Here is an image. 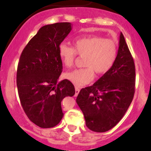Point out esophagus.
I'll list each match as a JSON object with an SVG mask.
<instances>
[{
    "label": "esophagus",
    "instance_id": "obj_1",
    "mask_svg": "<svg viewBox=\"0 0 151 151\" xmlns=\"http://www.w3.org/2000/svg\"><path fill=\"white\" fill-rule=\"evenodd\" d=\"M80 88H79L77 86H75V96H76L78 95V93H80Z\"/></svg>",
    "mask_w": 151,
    "mask_h": 151
}]
</instances>
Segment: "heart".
Masks as SVG:
<instances>
[{
  "mask_svg": "<svg viewBox=\"0 0 151 151\" xmlns=\"http://www.w3.org/2000/svg\"><path fill=\"white\" fill-rule=\"evenodd\" d=\"M74 47L61 44L58 54L63 64L71 68L75 63L78 55L83 58L85 67L64 74V77L74 85L82 86L94 78V71L99 75L107 72L115 63L118 54V47L112 39L99 36L79 38L73 42Z\"/></svg>",
  "mask_w": 151,
  "mask_h": 151,
  "instance_id": "b5f03b06",
  "label": "heart"
}]
</instances>
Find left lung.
Here are the masks:
<instances>
[{"instance_id": "obj_1", "label": "left lung", "mask_w": 151, "mask_h": 151, "mask_svg": "<svg viewBox=\"0 0 151 151\" xmlns=\"http://www.w3.org/2000/svg\"><path fill=\"white\" fill-rule=\"evenodd\" d=\"M135 92L134 59L121 33L113 66L92 86L83 88L77 97L90 130L105 132L116 126L130 106Z\"/></svg>"}]
</instances>
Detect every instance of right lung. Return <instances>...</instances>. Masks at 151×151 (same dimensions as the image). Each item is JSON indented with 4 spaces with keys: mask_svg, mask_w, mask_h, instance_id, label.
Segmentation results:
<instances>
[{
    "mask_svg": "<svg viewBox=\"0 0 151 151\" xmlns=\"http://www.w3.org/2000/svg\"><path fill=\"white\" fill-rule=\"evenodd\" d=\"M71 30L70 22L42 27L22 50L17 71V86L23 110L41 128H52L63 116L61 101L75 89L68 80L58 82L63 64L58 47Z\"/></svg>",
    "mask_w": 151,
    "mask_h": 151,
    "instance_id": "obj_1",
    "label": "right lung"
}]
</instances>
